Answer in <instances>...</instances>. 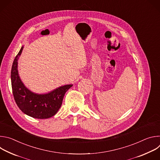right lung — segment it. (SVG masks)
Wrapping results in <instances>:
<instances>
[{
  "label": "right lung",
  "instance_id": "right-lung-1",
  "mask_svg": "<svg viewBox=\"0 0 160 160\" xmlns=\"http://www.w3.org/2000/svg\"><path fill=\"white\" fill-rule=\"evenodd\" d=\"M22 49L23 47H21L13 61L11 69V85L16 103L22 112L31 117L37 119L51 118L58 111L65 93L73 85L61 86L44 94L32 92L24 85L18 74V60Z\"/></svg>",
  "mask_w": 160,
  "mask_h": 160
}]
</instances>
